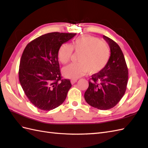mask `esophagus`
I'll use <instances>...</instances> for the list:
<instances>
[{
    "mask_svg": "<svg viewBox=\"0 0 148 148\" xmlns=\"http://www.w3.org/2000/svg\"><path fill=\"white\" fill-rule=\"evenodd\" d=\"M77 79H72L71 80V82L72 84L76 83L77 82Z\"/></svg>",
    "mask_w": 148,
    "mask_h": 148,
    "instance_id": "1",
    "label": "esophagus"
}]
</instances>
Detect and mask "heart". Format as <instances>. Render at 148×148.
<instances>
[{"instance_id":"b5f03b06","label":"heart","mask_w":148,"mask_h":148,"mask_svg":"<svg viewBox=\"0 0 148 148\" xmlns=\"http://www.w3.org/2000/svg\"><path fill=\"white\" fill-rule=\"evenodd\" d=\"M73 51L79 53L78 62L70 64L63 69L65 76L76 79L88 73L96 74L103 70L108 64L111 56L108 44L98 37L83 35L74 39L69 45L63 44L58 51L60 62L65 65L71 60Z\"/></svg>"}]
</instances>
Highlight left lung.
<instances>
[{
  "instance_id": "8db88e82",
  "label": "left lung",
  "mask_w": 148,
  "mask_h": 148,
  "mask_svg": "<svg viewBox=\"0 0 148 148\" xmlns=\"http://www.w3.org/2000/svg\"><path fill=\"white\" fill-rule=\"evenodd\" d=\"M103 37L109 44L111 56L105 68L92 76L84 99L93 108L107 110L114 108L124 95L128 71L120 47L108 37Z\"/></svg>"
}]
</instances>
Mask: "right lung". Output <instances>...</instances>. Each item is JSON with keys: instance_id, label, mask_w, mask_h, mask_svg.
I'll use <instances>...</instances> for the list:
<instances>
[{"instance_id": "add662e5", "label": "right lung", "mask_w": 148, "mask_h": 148, "mask_svg": "<svg viewBox=\"0 0 148 148\" xmlns=\"http://www.w3.org/2000/svg\"><path fill=\"white\" fill-rule=\"evenodd\" d=\"M76 35L51 32L34 39L22 53L19 80L30 102L43 111H50L64 102L72 84L62 79L58 51L63 43Z\"/></svg>"}]
</instances>
